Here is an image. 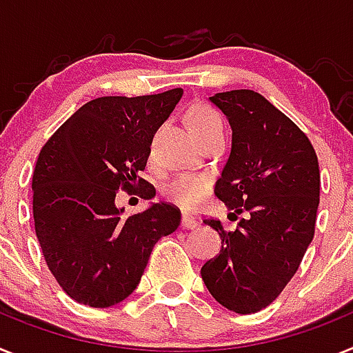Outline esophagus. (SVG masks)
<instances>
[{"mask_svg": "<svg viewBox=\"0 0 353 353\" xmlns=\"http://www.w3.org/2000/svg\"><path fill=\"white\" fill-rule=\"evenodd\" d=\"M198 227V221L194 218H192L191 214H183L182 216V228H188V230H191V228H196Z\"/></svg>", "mask_w": 353, "mask_h": 353, "instance_id": "obj_1", "label": "esophagus"}]
</instances>
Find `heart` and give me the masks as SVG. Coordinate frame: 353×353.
Here are the masks:
<instances>
[{"label":"heart","instance_id":"1","mask_svg":"<svg viewBox=\"0 0 353 353\" xmlns=\"http://www.w3.org/2000/svg\"><path fill=\"white\" fill-rule=\"evenodd\" d=\"M185 123H188L189 130L194 137L207 134V132L214 130V128H221L223 119L212 107L209 105H192L188 110L185 116ZM210 182L201 176V174H191L182 173L176 174L174 179L165 183L164 196L168 200L179 203L183 209H192L196 207L205 194L209 192Z\"/></svg>","mask_w":353,"mask_h":353}]
</instances>
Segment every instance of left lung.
Listing matches in <instances>:
<instances>
[{
	"label": "left lung",
	"mask_w": 353,
	"mask_h": 353,
	"mask_svg": "<svg viewBox=\"0 0 353 353\" xmlns=\"http://www.w3.org/2000/svg\"><path fill=\"white\" fill-rule=\"evenodd\" d=\"M228 117L232 152L216 182V196L245 212L221 237V252L201 268L209 293L237 314L263 311L279 296L314 237L320 205V165L311 141L285 114L250 89L210 96Z\"/></svg>",
	"instance_id": "1"
}]
</instances>
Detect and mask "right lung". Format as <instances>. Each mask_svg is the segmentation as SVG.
Listing matches in <instances>:
<instances>
[{
  "mask_svg": "<svg viewBox=\"0 0 353 353\" xmlns=\"http://www.w3.org/2000/svg\"><path fill=\"white\" fill-rule=\"evenodd\" d=\"M182 89L150 96H103L80 107L39 153L33 221L48 268L65 294L89 307L116 305L135 291L153 246L180 225V210L153 203L123 216L119 189L155 196L141 179L153 135Z\"/></svg>",
  "mask_w": 353,
  "mask_h": 353,
  "instance_id": "1",
  "label": "right lung"
}]
</instances>
